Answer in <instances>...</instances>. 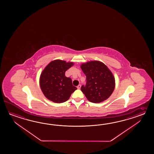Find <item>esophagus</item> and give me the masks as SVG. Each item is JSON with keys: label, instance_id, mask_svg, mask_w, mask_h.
<instances>
[{"label": "esophagus", "instance_id": "34e87169", "mask_svg": "<svg viewBox=\"0 0 154 154\" xmlns=\"http://www.w3.org/2000/svg\"><path fill=\"white\" fill-rule=\"evenodd\" d=\"M80 88H81V85H78V86H77V88H78V89H80Z\"/></svg>", "mask_w": 154, "mask_h": 154}]
</instances>
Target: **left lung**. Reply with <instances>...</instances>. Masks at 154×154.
<instances>
[{
    "label": "left lung",
    "instance_id": "1",
    "mask_svg": "<svg viewBox=\"0 0 154 154\" xmlns=\"http://www.w3.org/2000/svg\"><path fill=\"white\" fill-rule=\"evenodd\" d=\"M81 68L86 76L81 90L88 101L100 103L107 99L115 87V78L107 66L99 61H91L82 64Z\"/></svg>",
    "mask_w": 154,
    "mask_h": 154
}]
</instances>
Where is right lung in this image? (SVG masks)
<instances>
[{
  "mask_svg": "<svg viewBox=\"0 0 154 154\" xmlns=\"http://www.w3.org/2000/svg\"><path fill=\"white\" fill-rule=\"evenodd\" d=\"M72 65V62L56 60L43 70L39 84L43 94L48 100L58 103L64 102L77 89L72 85V79L65 75L66 71Z\"/></svg>",
  "mask_w": 154,
  "mask_h": 154,
  "instance_id": "obj_1",
  "label": "right lung"
}]
</instances>
